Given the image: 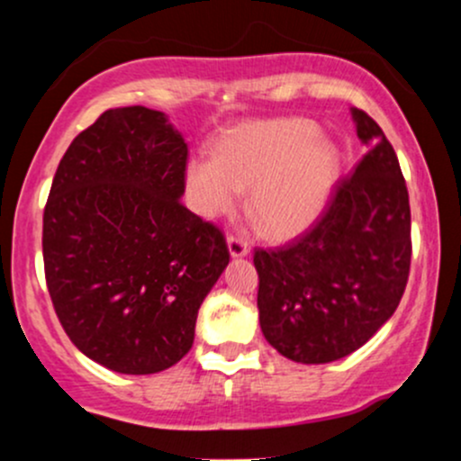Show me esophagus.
Here are the masks:
<instances>
[{
    "mask_svg": "<svg viewBox=\"0 0 461 461\" xmlns=\"http://www.w3.org/2000/svg\"><path fill=\"white\" fill-rule=\"evenodd\" d=\"M227 247H230L231 258H242L249 253V242L245 240V238H240L236 234L227 236Z\"/></svg>",
    "mask_w": 461,
    "mask_h": 461,
    "instance_id": "1",
    "label": "esophagus"
}]
</instances>
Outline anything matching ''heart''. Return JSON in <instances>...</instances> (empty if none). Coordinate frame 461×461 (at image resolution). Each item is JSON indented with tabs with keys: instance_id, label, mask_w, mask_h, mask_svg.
Wrapping results in <instances>:
<instances>
[{
	"instance_id": "b5f03b06",
	"label": "heart",
	"mask_w": 461,
	"mask_h": 461,
	"mask_svg": "<svg viewBox=\"0 0 461 461\" xmlns=\"http://www.w3.org/2000/svg\"><path fill=\"white\" fill-rule=\"evenodd\" d=\"M336 147L308 119L253 121L225 131L212 158H193L186 184L205 216L234 212L251 188L249 214L271 238H288L319 219L338 179Z\"/></svg>"
}]
</instances>
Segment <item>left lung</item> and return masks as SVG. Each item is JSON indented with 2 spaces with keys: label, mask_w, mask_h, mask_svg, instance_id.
I'll list each match as a JSON object with an SVG mask.
<instances>
[{
  "label": "left lung",
  "mask_w": 461,
  "mask_h": 461,
  "mask_svg": "<svg viewBox=\"0 0 461 461\" xmlns=\"http://www.w3.org/2000/svg\"><path fill=\"white\" fill-rule=\"evenodd\" d=\"M351 113L366 156L338 179L310 230L253 251L264 338L301 364L366 345L399 308L410 277L411 214L399 158L364 110Z\"/></svg>",
  "instance_id": "left-lung-1"
}]
</instances>
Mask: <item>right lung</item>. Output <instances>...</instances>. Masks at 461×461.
<instances>
[{"label": "right lung", "instance_id": "1", "mask_svg": "<svg viewBox=\"0 0 461 461\" xmlns=\"http://www.w3.org/2000/svg\"><path fill=\"white\" fill-rule=\"evenodd\" d=\"M188 145L158 110H105L73 139L43 212V262L62 330L125 375L190 351L205 294L230 262L225 234L182 203Z\"/></svg>", "mask_w": 461, "mask_h": 461}]
</instances>
